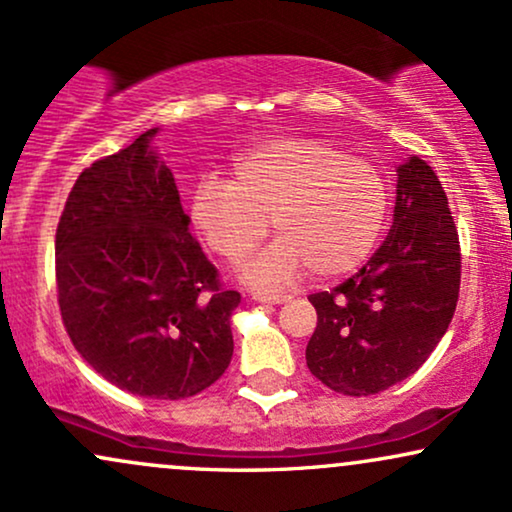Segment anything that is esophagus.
Listing matches in <instances>:
<instances>
[{"label":"esophagus","mask_w":512,"mask_h":512,"mask_svg":"<svg viewBox=\"0 0 512 512\" xmlns=\"http://www.w3.org/2000/svg\"><path fill=\"white\" fill-rule=\"evenodd\" d=\"M252 301H257V303H286V301H289V296H276V293L255 291V293H252Z\"/></svg>","instance_id":"esophagus-1"}]
</instances>
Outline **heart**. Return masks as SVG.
<instances>
[{
	"label": "heart",
	"instance_id": "1",
	"mask_svg": "<svg viewBox=\"0 0 512 512\" xmlns=\"http://www.w3.org/2000/svg\"><path fill=\"white\" fill-rule=\"evenodd\" d=\"M390 190L373 163L322 139H274L248 151L233 180L207 178L192 195V223L207 248L240 262L267 238L279 240L245 267L260 286L289 284L305 269L337 279L368 260L385 231Z\"/></svg>",
	"mask_w": 512,
	"mask_h": 512
}]
</instances>
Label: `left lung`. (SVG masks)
Listing matches in <instances>:
<instances>
[{"label": "left lung", "mask_w": 512, "mask_h": 512, "mask_svg": "<svg viewBox=\"0 0 512 512\" xmlns=\"http://www.w3.org/2000/svg\"><path fill=\"white\" fill-rule=\"evenodd\" d=\"M397 175L395 219L383 245L337 289L308 296L317 327L305 361L339 395H378L416 373L457 308L460 236L443 185L419 156Z\"/></svg>", "instance_id": "1"}]
</instances>
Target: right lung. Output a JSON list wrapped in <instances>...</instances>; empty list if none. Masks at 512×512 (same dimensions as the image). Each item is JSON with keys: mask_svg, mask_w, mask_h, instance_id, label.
Wrapping results in <instances>:
<instances>
[{"mask_svg": "<svg viewBox=\"0 0 512 512\" xmlns=\"http://www.w3.org/2000/svg\"><path fill=\"white\" fill-rule=\"evenodd\" d=\"M156 129L81 170L57 223L55 279L64 330L120 390L185 399L233 356L240 293L223 286L190 233Z\"/></svg>", "mask_w": 512, "mask_h": 512, "instance_id": "add662e5", "label": "right lung"}]
</instances>
